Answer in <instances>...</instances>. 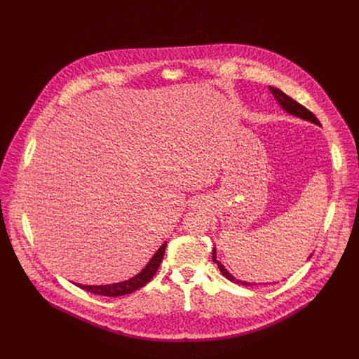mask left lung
<instances>
[{"mask_svg":"<svg viewBox=\"0 0 359 359\" xmlns=\"http://www.w3.org/2000/svg\"><path fill=\"white\" fill-rule=\"evenodd\" d=\"M270 90H271V93L274 95V97L277 99L278 105H280L285 112H288L290 115H294V116H297V118H301V119H304V121H309V122H311V123L321 125L320 121L316 118V115H314L311 111H309L305 107H302L301 104H298L297 100H294L292 97H290L288 95H285L283 90H280V89H277V88H274V86H270ZM311 255H313V254H311ZM311 255H310L309 259H311ZM213 262L217 264L220 273H222L227 280H230V281H233V283H237V284H241V285H245V287H248V285L251 287V285H252L251 283H245V281H240V280L234 278V277L224 269V266H223L220 262H217V259H216V248H213ZM269 284H270V283H269Z\"/></svg>","mask_w":359,"mask_h":359,"instance_id":"1","label":"left lung"}]
</instances>
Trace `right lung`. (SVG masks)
Masks as SVG:
<instances>
[{"mask_svg": "<svg viewBox=\"0 0 359 359\" xmlns=\"http://www.w3.org/2000/svg\"><path fill=\"white\" fill-rule=\"evenodd\" d=\"M165 250H166V241L161 245V248L155 252V255L150 259V262L146 264V267L136 274L135 277L122 281V283H115V284H107V285H81L76 284L79 288L96 294V295H105V297H121V295H126L130 294L139 288H142L143 285H146L153 276L156 274L162 260L165 255Z\"/></svg>", "mask_w": 359, "mask_h": 359, "instance_id": "right-lung-1", "label": "right lung"}]
</instances>
